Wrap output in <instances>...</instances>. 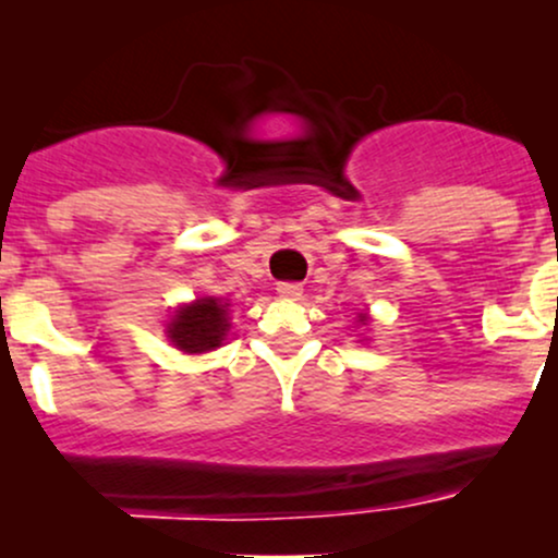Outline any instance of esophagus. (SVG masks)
<instances>
[{
	"label": "esophagus",
	"instance_id": "34e87169",
	"mask_svg": "<svg viewBox=\"0 0 558 558\" xmlns=\"http://www.w3.org/2000/svg\"><path fill=\"white\" fill-rule=\"evenodd\" d=\"M301 291H304V288H301V283H278V296L280 299H299L301 296Z\"/></svg>",
	"mask_w": 558,
	"mask_h": 558
}]
</instances>
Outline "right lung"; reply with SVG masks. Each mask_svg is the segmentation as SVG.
Segmentation results:
<instances>
[{
	"mask_svg": "<svg viewBox=\"0 0 558 558\" xmlns=\"http://www.w3.org/2000/svg\"><path fill=\"white\" fill-rule=\"evenodd\" d=\"M168 328L172 343L181 351H189V354L213 351L222 343L230 328L226 304L217 299H198L196 304L178 310Z\"/></svg>",
	"mask_w": 558,
	"mask_h": 558,
	"instance_id": "obj_1",
	"label": "right lung"
}]
</instances>
